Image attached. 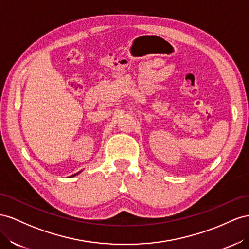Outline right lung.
Returning a JSON list of instances; mask_svg holds the SVG:
<instances>
[{
	"instance_id": "right-lung-1",
	"label": "right lung",
	"mask_w": 249,
	"mask_h": 249,
	"mask_svg": "<svg viewBox=\"0 0 249 249\" xmlns=\"http://www.w3.org/2000/svg\"><path fill=\"white\" fill-rule=\"evenodd\" d=\"M74 175H76V174H74Z\"/></svg>"
}]
</instances>
